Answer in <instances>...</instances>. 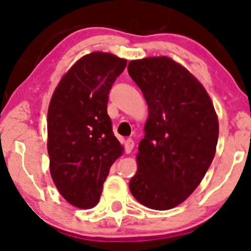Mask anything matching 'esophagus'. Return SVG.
I'll list each match as a JSON object with an SVG mask.
<instances>
[{
  "label": "esophagus",
  "mask_w": 251,
  "mask_h": 251,
  "mask_svg": "<svg viewBox=\"0 0 251 251\" xmlns=\"http://www.w3.org/2000/svg\"><path fill=\"white\" fill-rule=\"evenodd\" d=\"M133 146H135V143H133V141L131 138H128L126 141V153H130V152L132 151Z\"/></svg>",
  "instance_id": "1"
}]
</instances>
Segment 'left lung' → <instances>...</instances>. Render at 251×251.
I'll return each mask as SVG.
<instances>
[{
  "label": "left lung",
  "mask_w": 251,
  "mask_h": 251,
  "mask_svg": "<svg viewBox=\"0 0 251 251\" xmlns=\"http://www.w3.org/2000/svg\"><path fill=\"white\" fill-rule=\"evenodd\" d=\"M128 73L149 107L130 191L149 209H173L194 193L213 160L217 113L200 80L171 57L132 60Z\"/></svg>",
  "instance_id": "8db88e82"
}]
</instances>
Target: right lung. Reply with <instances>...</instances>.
<instances>
[{
  "instance_id": "right-lung-1",
  "label": "right lung",
  "mask_w": 251,
  "mask_h": 251,
  "mask_svg": "<svg viewBox=\"0 0 251 251\" xmlns=\"http://www.w3.org/2000/svg\"><path fill=\"white\" fill-rule=\"evenodd\" d=\"M126 66V58L92 51L62 76L51 96L47 113L50 175L62 197L79 209L98 204L110 166L123 153L107 102Z\"/></svg>"
}]
</instances>
